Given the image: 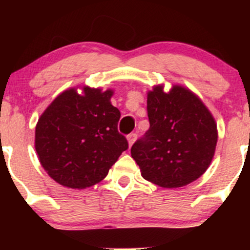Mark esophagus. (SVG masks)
<instances>
[{
	"mask_svg": "<svg viewBox=\"0 0 250 250\" xmlns=\"http://www.w3.org/2000/svg\"><path fill=\"white\" fill-rule=\"evenodd\" d=\"M136 136L137 135L135 134V133H131V134H129L128 136H127V140H128V145H129V147H131V146H133V143L135 142V140H136Z\"/></svg>",
	"mask_w": 250,
	"mask_h": 250,
	"instance_id": "34e87169",
	"label": "esophagus"
}]
</instances>
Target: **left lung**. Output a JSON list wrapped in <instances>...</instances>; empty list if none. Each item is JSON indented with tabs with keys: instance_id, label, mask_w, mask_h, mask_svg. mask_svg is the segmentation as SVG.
<instances>
[{
	"instance_id": "8db88e82",
	"label": "left lung",
	"mask_w": 250,
	"mask_h": 250,
	"mask_svg": "<svg viewBox=\"0 0 250 250\" xmlns=\"http://www.w3.org/2000/svg\"><path fill=\"white\" fill-rule=\"evenodd\" d=\"M150 127L131 147L143 179L162 188H180L206 173L215 154L217 127L205 103L193 91L163 84L147 93Z\"/></svg>"
}]
</instances>
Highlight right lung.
<instances>
[{"mask_svg": "<svg viewBox=\"0 0 250 250\" xmlns=\"http://www.w3.org/2000/svg\"><path fill=\"white\" fill-rule=\"evenodd\" d=\"M113 89L83 85L62 91L40 116L35 149L47 174L64 187L84 189L101 182L122 151L117 130L121 113L111 104Z\"/></svg>", "mask_w": 250, "mask_h": 250, "instance_id": "1", "label": "right lung"}]
</instances>
